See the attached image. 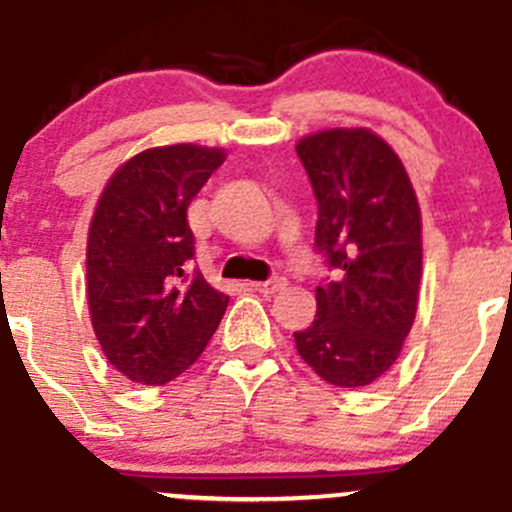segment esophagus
<instances>
[{"label": "esophagus", "mask_w": 512, "mask_h": 512, "mask_svg": "<svg viewBox=\"0 0 512 512\" xmlns=\"http://www.w3.org/2000/svg\"><path fill=\"white\" fill-rule=\"evenodd\" d=\"M285 287H287V280H282V277H272V280H267V282H255V289L262 294L282 292Z\"/></svg>", "instance_id": "34e87169"}]
</instances>
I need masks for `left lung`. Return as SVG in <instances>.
<instances>
[{"label":"left lung","mask_w":512,"mask_h":512,"mask_svg":"<svg viewBox=\"0 0 512 512\" xmlns=\"http://www.w3.org/2000/svg\"><path fill=\"white\" fill-rule=\"evenodd\" d=\"M297 156L319 205L314 245L334 280L317 287L297 352L327 384H374L399 359L421 285V208L404 163L369 128L299 138Z\"/></svg>","instance_id":"8db88e82"}]
</instances>
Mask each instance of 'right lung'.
<instances>
[{
	"label": "right lung",
	"mask_w": 512,
	"mask_h": 512,
	"mask_svg": "<svg viewBox=\"0 0 512 512\" xmlns=\"http://www.w3.org/2000/svg\"><path fill=\"white\" fill-rule=\"evenodd\" d=\"M223 163V148H148L116 168L96 203L86 242L91 324L108 364L136 384L163 386L193 366L230 302L188 267V205Z\"/></svg>",
	"instance_id": "obj_1"
}]
</instances>
